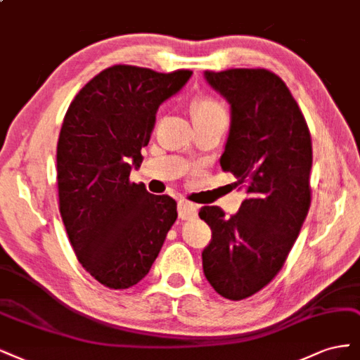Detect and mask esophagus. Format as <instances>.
<instances>
[{"label": "esophagus", "instance_id": "34e87169", "mask_svg": "<svg viewBox=\"0 0 360 360\" xmlns=\"http://www.w3.org/2000/svg\"><path fill=\"white\" fill-rule=\"evenodd\" d=\"M178 215L181 219H193L197 217V206L191 202L181 200L178 203Z\"/></svg>", "mask_w": 360, "mask_h": 360}]
</instances>
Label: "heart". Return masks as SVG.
<instances>
[{"label":"heart","mask_w":360,"mask_h":360,"mask_svg":"<svg viewBox=\"0 0 360 360\" xmlns=\"http://www.w3.org/2000/svg\"><path fill=\"white\" fill-rule=\"evenodd\" d=\"M191 117L194 125H203L211 122H226L227 112L224 104L211 96H199L191 103Z\"/></svg>","instance_id":"1"}]
</instances>
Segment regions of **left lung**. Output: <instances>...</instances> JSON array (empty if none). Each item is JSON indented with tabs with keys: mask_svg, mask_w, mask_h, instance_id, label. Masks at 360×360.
Instances as JSON below:
<instances>
[{
	"mask_svg": "<svg viewBox=\"0 0 360 360\" xmlns=\"http://www.w3.org/2000/svg\"><path fill=\"white\" fill-rule=\"evenodd\" d=\"M231 108L223 170L245 190L239 211L200 207L212 238L202 252L218 295L242 300L268 285L284 266L311 205V134L292 92L266 68L205 72Z\"/></svg>",
	"mask_w": 360,
	"mask_h": 360,
	"instance_id": "8db88e82",
	"label": "left lung"
}]
</instances>
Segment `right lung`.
Returning <instances> with one entry per match:
<instances>
[{
	"label": "right lung",
	"instance_id": "add662e5",
	"mask_svg": "<svg viewBox=\"0 0 360 360\" xmlns=\"http://www.w3.org/2000/svg\"><path fill=\"white\" fill-rule=\"evenodd\" d=\"M193 72L118 64L77 92L56 146L60 214L79 263L98 283L133 287L149 272L175 223L176 202L130 181L160 104Z\"/></svg>",
	"mask_w": 360,
	"mask_h": 360
}]
</instances>
